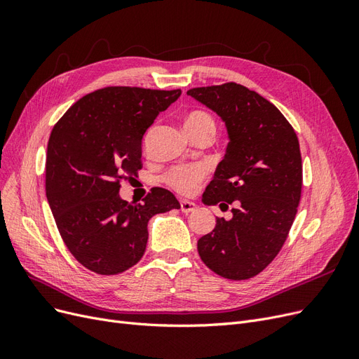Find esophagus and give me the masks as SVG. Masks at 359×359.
<instances>
[{"label":"esophagus","mask_w":359,"mask_h":359,"mask_svg":"<svg viewBox=\"0 0 359 359\" xmlns=\"http://www.w3.org/2000/svg\"><path fill=\"white\" fill-rule=\"evenodd\" d=\"M180 205H181V211H182V212H186V214L193 212L194 210H196V203H194V202H190V201H186V199L180 201Z\"/></svg>","instance_id":"1"}]
</instances>
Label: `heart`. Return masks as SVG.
Returning <instances> with one entry per match:
<instances>
[{
	"instance_id": "heart-1",
	"label": "heart",
	"mask_w": 359,
	"mask_h": 359,
	"mask_svg": "<svg viewBox=\"0 0 359 359\" xmlns=\"http://www.w3.org/2000/svg\"><path fill=\"white\" fill-rule=\"evenodd\" d=\"M184 127H186L190 137L202 133L215 135L214 118L203 111H193L184 118ZM206 177V169L202 166H175L165 175L168 186L175 189L181 194H191L198 190L199 184Z\"/></svg>"
}]
</instances>
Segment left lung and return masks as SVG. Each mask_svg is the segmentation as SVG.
I'll return each instance as SVG.
<instances>
[{"instance_id": "1", "label": "left lung", "mask_w": 359, "mask_h": 359, "mask_svg": "<svg viewBox=\"0 0 359 359\" xmlns=\"http://www.w3.org/2000/svg\"><path fill=\"white\" fill-rule=\"evenodd\" d=\"M217 115L229 133L226 156L203 193V203L233 205L198 241L203 264L231 280L257 276L283 247L298 211L302 161L295 130L256 91L227 82L187 91Z\"/></svg>"}]
</instances>
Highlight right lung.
<instances>
[{
	"label": "right lung",
	"mask_w": 359,
	"mask_h": 359,
	"mask_svg": "<svg viewBox=\"0 0 359 359\" xmlns=\"http://www.w3.org/2000/svg\"><path fill=\"white\" fill-rule=\"evenodd\" d=\"M181 95L139 86H106L83 95L53 127L46 157V198L60 235L81 265L115 276L136 265L153 215L178 210L156 187L144 203L119 198L123 180L142 169V137Z\"/></svg>",
	"instance_id": "right-lung-1"
}]
</instances>
